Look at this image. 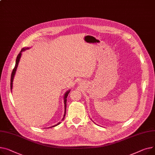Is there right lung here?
<instances>
[{"mask_svg":"<svg viewBox=\"0 0 155 155\" xmlns=\"http://www.w3.org/2000/svg\"><path fill=\"white\" fill-rule=\"evenodd\" d=\"M27 49H29V48L28 47H25V48H23L21 51H20V53L18 54V55H17V59H16V61H15V65L14 67V68L13 69L12 71V74H11V78H10V90H11V92H12V87H13V81H14V76L15 75V73H16V71H17V67H18V63H19V61H20V57H21V55H22V52L24 51H25V50H27ZM70 90H68V91H67L65 92V94L64 95V108H65V111H64V117L63 118L61 119V120H64V119L65 118V114H66V108H67V96L68 95V94L70 93ZM60 123V122H58L57 125H54L52 127H56L57 125H58ZM50 127V128H51Z\"/></svg>","mask_w":155,"mask_h":155,"instance_id":"right-lung-1","label":"right lung"}]
</instances>
